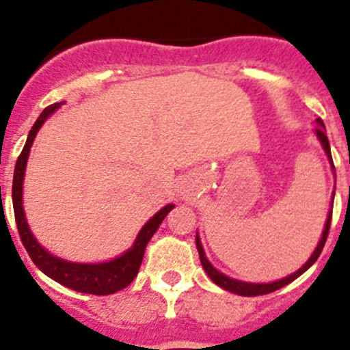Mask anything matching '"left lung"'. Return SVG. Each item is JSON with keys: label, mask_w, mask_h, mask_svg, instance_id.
I'll return each mask as SVG.
<instances>
[{"label": "left lung", "mask_w": 350, "mask_h": 350, "mask_svg": "<svg viewBox=\"0 0 350 350\" xmlns=\"http://www.w3.org/2000/svg\"><path fill=\"white\" fill-rule=\"evenodd\" d=\"M316 122H318V127H316V136H318L319 143H321V146L325 148L326 152V157H328L329 164H332V169L335 171V165H333V160H332V152H329V142L328 138H326L325 135V124H323L321 119H316ZM333 197H335V191H333ZM332 207H333V200H332ZM332 207H329V212H328V219H326V224H325V230H323V237L321 240H319L318 247H316V250L312 252V256L309 257V260L306 264H304L302 267H300L299 271H295L293 274H290V276H286V278L283 280H278V282H273V283H247V282H240V280H233L230 278V276H226V274H223L221 271L215 269L214 266H212L211 262L207 260V257H205V252H204V247H202V241L200 238H198V234L195 237V243H197V250H198V256H200V262H202V267L205 269V273H207L208 278L212 280V282L215 283L217 286H221V288L228 290V292H233L237 293V295H243V297H257V295H266V293H271L274 292V290H280L282 286L288 285V283H292L293 280L299 278L300 274L306 273V271L309 269V267L312 266V264L318 260L319 254H321L323 247H325L326 243V238H328V231H329V224H332Z\"/></svg>", "instance_id": "1"}]
</instances>
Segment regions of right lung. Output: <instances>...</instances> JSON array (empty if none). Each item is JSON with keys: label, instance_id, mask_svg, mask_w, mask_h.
<instances>
[{"label": "right lung", "instance_id": "right-lung-1", "mask_svg": "<svg viewBox=\"0 0 350 350\" xmlns=\"http://www.w3.org/2000/svg\"><path fill=\"white\" fill-rule=\"evenodd\" d=\"M62 103H53L42 110L41 116L34 122L32 129L29 131L27 142H25L24 150L21 152L15 164V172H13V186H12V200H13V212H15V223H17L18 234L27 250L29 257L32 262L42 271V273L50 276L60 285L67 286L70 290H76L81 293H93V295H110L119 290L126 288L138 274L139 266H142L145 249L155 231L159 230L160 223L164 221L165 215L174 208V205L169 204L164 208H160L152 219L142 228V231L136 237L135 245L131 247L127 252L117 259L109 260V262L100 264H79V262H68V260L60 259V257L51 256L48 250H44L34 234L29 230V224L25 221L24 205H22V185H24L25 165H27L29 152H31L32 142L38 135L39 127L44 124V120L60 107Z\"/></svg>", "mask_w": 350, "mask_h": 350}]
</instances>
